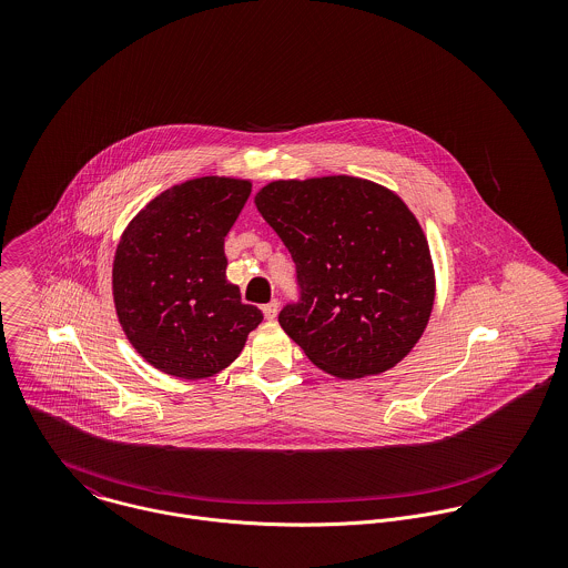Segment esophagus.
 Returning a JSON list of instances; mask_svg holds the SVG:
<instances>
[{
    "label": "esophagus",
    "mask_w": 568,
    "mask_h": 568,
    "mask_svg": "<svg viewBox=\"0 0 568 568\" xmlns=\"http://www.w3.org/2000/svg\"><path fill=\"white\" fill-rule=\"evenodd\" d=\"M277 311H280L277 300H271V302H268V304H264V308H262V313H264V317H266V320H275V317H277Z\"/></svg>",
    "instance_id": "34e87169"
}]
</instances>
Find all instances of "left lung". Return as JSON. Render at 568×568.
<instances>
[{
	"mask_svg": "<svg viewBox=\"0 0 568 568\" xmlns=\"http://www.w3.org/2000/svg\"><path fill=\"white\" fill-rule=\"evenodd\" d=\"M262 219L291 251L300 302L284 332L336 378L383 374L419 341L435 302L426 236L405 201L367 179L271 181Z\"/></svg>",
	"mask_w": 568,
	"mask_h": 568,
	"instance_id": "1",
	"label": "left lung"
}]
</instances>
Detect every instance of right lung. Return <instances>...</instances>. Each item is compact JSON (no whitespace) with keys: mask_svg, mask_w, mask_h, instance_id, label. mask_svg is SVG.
<instances>
[{"mask_svg":"<svg viewBox=\"0 0 568 568\" xmlns=\"http://www.w3.org/2000/svg\"><path fill=\"white\" fill-rule=\"evenodd\" d=\"M248 194L244 179H190L155 196L118 243V320L140 356L163 374L185 381L219 374L262 322L225 275V236Z\"/></svg>","mask_w":568,"mask_h":568,"instance_id":"1","label":"right lung"}]
</instances>
